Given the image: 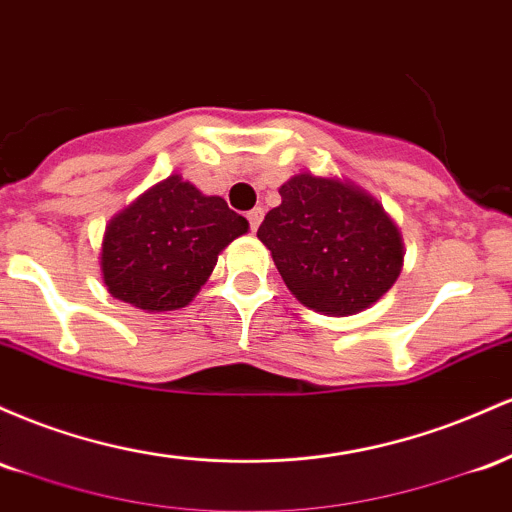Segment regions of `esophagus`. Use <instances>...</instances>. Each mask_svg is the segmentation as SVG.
<instances>
[{
    "label": "esophagus",
    "instance_id": "1",
    "mask_svg": "<svg viewBox=\"0 0 512 512\" xmlns=\"http://www.w3.org/2000/svg\"><path fill=\"white\" fill-rule=\"evenodd\" d=\"M246 220H249L251 232H256L258 225H261V220H263V208H254V210L246 212Z\"/></svg>",
    "mask_w": 512,
    "mask_h": 512
}]
</instances>
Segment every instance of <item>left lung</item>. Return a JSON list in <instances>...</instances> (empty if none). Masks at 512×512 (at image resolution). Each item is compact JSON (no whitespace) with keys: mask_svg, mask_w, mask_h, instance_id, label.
I'll return each instance as SVG.
<instances>
[{"mask_svg":"<svg viewBox=\"0 0 512 512\" xmlns=\"http://www.w3.org/2000/svg\"><path fill=\"white\" fill-rule=\"evenodd\" d=\"M280 200L258 227V239L304 307L348 317L396 283L404 244L370 193L304 171L280 186Z\"/></svg>","mask_w":512,"mask_h":512,"instance_id":"obj_1","label":"left lung"}]
</instances>
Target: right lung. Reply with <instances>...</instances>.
Listing matches in <instances>:
<instances>
[{"instance_id": "add662e5", "label": "right lung", "mask_w": 512, "mask_h": 512, "mask_svg": "<svg viewBox=\"0 0 512 512\" xmlns=\"http://www.w3.org/2000/svg\"><path fill=\"white\" fill-rule=\"evenodd\" d=\"M249 222L220 195H203L179 174L159 181L108 222L101 273L108 292L145 312L186 307L229 241Z\"/></svg>"}]
</instances>
